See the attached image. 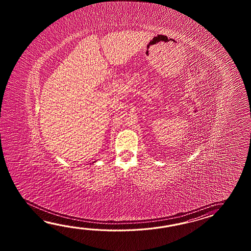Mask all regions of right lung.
Returning <instances> with one entry per match:
<instances>
[{
	"label": "right lung",
	"instance_id": "obj_1",
	"mask_svg": "<svg viewBox=\"0 0 251 251\" xmlns=\"http://www.w3.org/2000/svg\"><path fill=\"white\" fill-rule=\"evenodd\" d=\"M94 162H95V161H94Z\"/></svg>",
	"mask_w": 251,
	"mask_h": 251
}]
</instances>
